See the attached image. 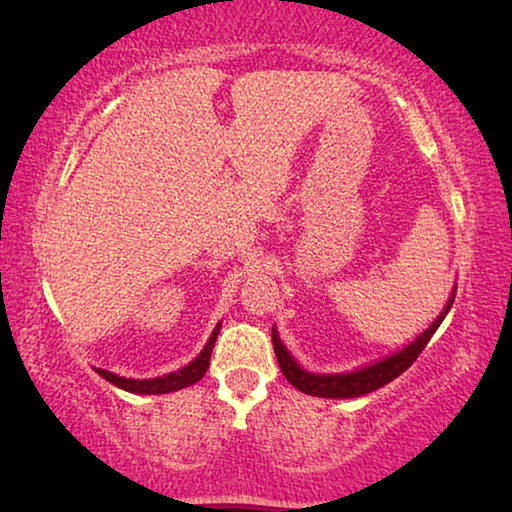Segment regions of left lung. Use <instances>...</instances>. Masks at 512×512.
<instances>
[{
  "instance_id": "obj_1",
  "label": "left lung",
  "mask_w": 512,
  "mask_h": 512,
  "mask_svg": "<svg viewBox=\"0 0 512 512\" xmlns=\"http://www.w3.org/2000/svg\"><path fill=\"white\" fill-rule=\"evenodd\" d=\"M451 303H454V294H451L447 308L442 310V315L437 317V320L430 324V327L423 331L414 343L400 350V353H395L393 357H386V360L371 364V367H364L360 371H350V374H308V371H303L294 360H291V355L282 345L275 329H272V345H275V355H277V362H280L284 378H287L291 386L301 390V393L315 395V397H360V395L371 393V390L386 386V383L404 374V371L416 362V357L423 353V348H426L430 338H433L435 329L442 324L444 315L449 313Z\"/></svg>"
}]
</instances>
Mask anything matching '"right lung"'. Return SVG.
Segmentation results:
<instances>
[{
    "label": "right lung",
    "instance_id": "1",
    "mask_svg": "<svg viewBox=\"0 0 512 512\" xmlns=\"http://www.w3.org/2000/svg\"><path fill=\"white\" fill-rule=\"evenodd\" d=\"M218 331H221V324H218V327L214 329V334H211L209 343L204 345V350L199 353V357H195V360H192L188 367H183L181 371H174V374L157 376V378H145V381L115 376V374H110V371H105V369H98V374H101L105 381L115 383L117 388L129 390V393H141V395H164V393H174V390L188 388V386H192V383H197L204 374H207L209 360H211V350H214Z\"/></svg>",
    "mask_w": 512,
    "mask_h": 512
}]
</instances>
